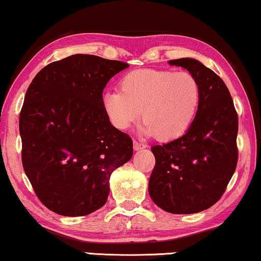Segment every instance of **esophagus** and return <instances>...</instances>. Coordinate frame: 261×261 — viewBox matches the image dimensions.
<instances>
[{"mask_svg":"<svg viewBox=\"0 0 261 261\" xmlns=\"http://www.w3.org/2000/svg\"><path fill=\"white\" fill-rule=\"evenodd\" d=\"M133 147H134L135 151H138V149L145 148L146 145H145V144H141V142H139V141H137V140H134V141H133Z\"/></svg>","mask_w":261,"mask_h":261,"instance_id":"34e87169","label":"esophagus"}]
</instances>
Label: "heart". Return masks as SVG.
I'll use <instances>...</instances> for the list:
<instances>
[{
	"instance_id": "obj_1",
	"label": "heart",
	"mask_w": 261,
	"mask_h": 261,
	"mask_svg": "<svg viewBox=\"0 0 261 261\" xmlns=\"http://www.w3.org/2000/svg\"><path fill=\"white\" fill-rule=\"evenodd\" d=\"M201 85L188 71L140 69L120 81V91L103 96V108L117 129H128L142 116L141 132L160 140L183 135L201 103Z\"/></svg>"
}]
</instances>
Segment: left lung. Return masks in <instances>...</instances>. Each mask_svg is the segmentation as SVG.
<instances>
[{
	"instance_id": "obj_1",
	"label": "left lung",
	"mask_w": 261,
	"mask_h": 261,
	"mask_svg": "<svg viewBox=\"0 0 261 261\" xmlns=\"http://www.w3.org/2000/svg\"><path fill=\"white\" fill-rule=\"evenodd\" d=\"M197 78L201 103L184 135L152 146L155 166L148 183L152 201L172 214H194L221 198L238 164L239 120L224 82L192 58L170 60Z\"/></svg>"
}]
</instances>
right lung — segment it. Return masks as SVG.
<instances>
[{
    "instance_id": "right-lung-1",
    "label": "right lung",
    "mask_w": 261,
    "mask_h": 261,
    "mask_svg": "<svg viewBox=\"0 0 261 261\" xmlns=\"http://www.w3.org/2000/svg\"><path fill=\"white\" fill-rule=\"evenodd\" d=\"M129 66L73 55L38 72L20 113L22 165L46 208L84 216L106 204L110 174L130 160L133 141L110 123L103 89Z\"/></svg>"
}]
</instances>
